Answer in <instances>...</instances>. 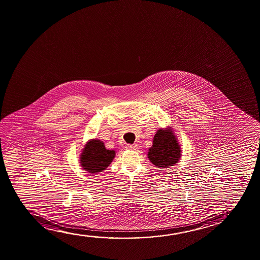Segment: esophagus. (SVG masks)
<instances>
[{
    "label": "esophagus",
    "mask_w": 260,
    "mask_h": 260,
    "mask_svg": "<svg viewBox=\"0 0 260 260\" xmlns=\"http://www.w3.org/2000/svg\"><path fill=\"white\" fill-rule=\"evenodd\" d=\"M125 148H126V149H128V150H136V148H137V145H136V144H133V145H131V144H127Z\"/></svg>",
    "instance_id": "1"
}]
</instances>
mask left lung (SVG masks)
Masks as SVG:
<instances>
[{
    "label": "left lung",
    "instance_id": "left-lung-1",
    "mask_svg": "<svg viewBox=\"0 0 260 260\" xmlns=\"http://www.w3.org/2000/svg\"><path fill=\"white\" fill-rule=\"evenodd\" d=\"M147 155L149 160L158 169H169L179 162L182 149L172 127L157 130Z\"/></svg>",
    "mask_w": 260,
    "mask_h": 260
}]
</instances>
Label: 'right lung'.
<instances>
[{
    "instance_id": "obj_1",
    "label": "right lung",
    "mask_w": 260,
    "mask_h": 260,
    "mask_svg": "<svg viewBox=\"0 0 260 260\" xmlns=\"http://www.w3.org/2000/svg\"><path fill=\"white\" fill-rule=\"evenodd\" d=\"M116 156L115 150H108L99 139L88 141L81 151V168L91 174L103 172L110 166Z\"/></svg>"
}]
</instances>
